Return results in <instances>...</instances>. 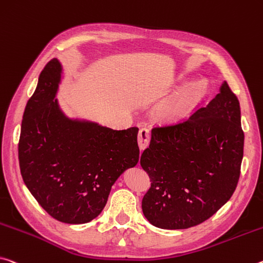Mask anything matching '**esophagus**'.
<instances>
[{
    "mask_svg": "<svg viewBox=\"0 0 263 263\" xmlns=\"http://www.w3.org/2000/svg\"><path fill=\"white\" fill-rule=\"evenodd\" d=\"M149 138H151V136H149L147 128H141L138 133V145L140 149H145L148 146Z\"/></svg>",
    "mask_w": 263,
    "mask_h": 263,
    "instance_id": "obj_1",
    "label": "esophagus"
}]
</instances>
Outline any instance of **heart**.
Segmentation results:
<instances>
[{
	"label": "heart",
	"mask_w": 263,
	"mask_h": 263,
	"mask_svg": "<svg viewBox=\"0 0 263 263\" xmlns=\"http://www.w3.org/2000/svg\"><path fill=\"white\" fill-rule=\"evenodd\" d=\"M207 91L203 79L191 82L160 107V116L166 120H177L184 117L195 103L200 101Z\"/></svg>",
	"instance_id": "heart-1"
}]
</instances>
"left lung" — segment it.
<instances>
[{"label": "left lung", "mask_w": 263, "mask_h": 263, "mask_svg": "<svg viewBox=\"0 0 263 263\" xmlns=\"http://www.w3.org/2000/svg\"><path fill=\"white\" fill-rule=\"evenodd\" d=\"M243 141L240 103L227 82L184 122L154 127L140 157L152 181L141 202L148 222L186 229L216 213L236 189Z\"/></svg>", "instance_id": "8db88e82"}]
</instances>
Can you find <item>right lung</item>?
Masks as SVG:
<instances>
[{
  "mask_svg": "<svg viewBox=\"0 0 263 263\" xmlns=\"http://www.w3.org/2000/svg\"><path fill=\"white\" fill-rule=\"evenodd\" d=\"M63 79V64L53 58L24 110L18 159L37 202L58 221L79 224L101 214L117 179L138 164L139 128L66 116L57 99Z\"/></svg>",
  "mask_w": 263,
  "mask_h": 263,
  "instance_id": "1",
  "label": "right lung"
}]
</instances>
